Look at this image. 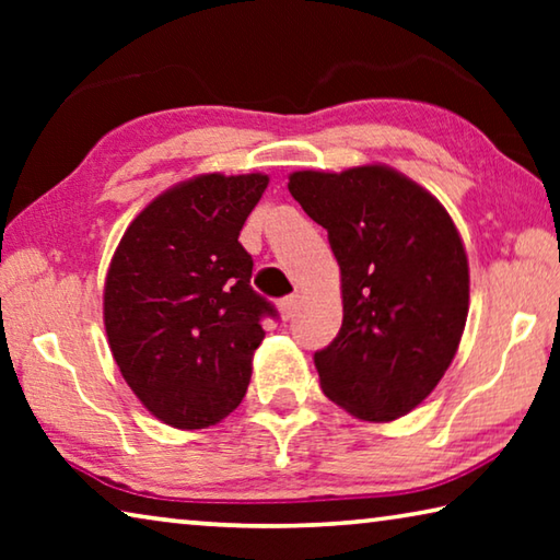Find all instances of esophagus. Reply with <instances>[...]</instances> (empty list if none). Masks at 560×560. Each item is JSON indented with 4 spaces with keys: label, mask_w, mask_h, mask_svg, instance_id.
Instances as JSON below:
<instances>
[{
    "label": "esophagus",
    "mask_w": 560,
    "mask_h": 560,
    "mask_svg": "<svg viewBox=\"0 0 560 560\" xmlns=\"http://www.w3.org/2000/svg\"><path fill=\"white\" fill-rule=\"evenodd\" d=\"M296 308H299V296H296V293H291V296L279 301V311H281V318L283 320H291L293 316H296Z\"/></svg>",
    "instance_id": "34e87169"
}]
</instances>
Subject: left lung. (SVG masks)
Returning a JSON list of instances; mask_svg holds the SVG:
<instances>
[{"instance_id": "8db88e82", "label": "left lung", "mask_w": 560, "mask_h": 560, "mask_svg": "<svg viewBox=\"0 0 560 560\" xmlns=\"http://www.w3.org/2000/svg\"><path fill=\"white\" fill-rule=\"evenodd\" d=\"M289 192L328 232L343 326L314 363L326 397L360 420L402 417L442 381L469 311L467 254L447 210L383 165L303 170Z\"/></svg>"}]
</instances>
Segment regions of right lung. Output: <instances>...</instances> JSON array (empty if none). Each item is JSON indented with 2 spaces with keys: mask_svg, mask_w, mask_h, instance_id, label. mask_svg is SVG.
Here are the masks:
<instances>
[{
  "mask_svg": "<svg viewBox=\"0 0 560 560\" xmlns=\"http://www.w3.org/2000/svg\"><path fill=\"white\" fill-rule=\"evenodd\" d=\"M269 177L200 175L160 195L113 254L103 320L122 377L158 420L202 430L242 402L264 318L240 244Z\"/></svg>",
  "mask_w": 560,
  "mask_h": 560,
  "instance_id": "add662e5",
  "label": "right lung"
}]
</instances>
